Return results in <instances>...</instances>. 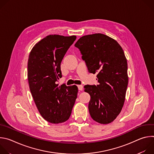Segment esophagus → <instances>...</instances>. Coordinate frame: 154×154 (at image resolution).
<instances>
[{"label":"esophagus","mask_w":154,"mask_h":154,"mask_svg":"<svg viewBox=\"0 0 154 154\" xmlns=\"http://www.w3.org/2000/svg\"><path fill=\"white\" fill-rule=\"evenodd\" d=\"M78 88L80 91H82L83 90V86L82 85H78Z\"/></svg>","instance_id":"obj_1"}]
</instances>
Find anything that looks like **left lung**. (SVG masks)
Segmentation results:
<instances>
[{
    "label": "left lung",
    "instance_id": "1",
    "mask_svg": "<svg viewBox=\"0 0 154 154\" xmlns=\"http://www.w3.org/2000/svg\"><path fill=\"white\" fill-rule=\"evenodd\" d=\"M90 73H97L98 85H85L90 95L88 109L95 121L107 124L121 113L128 85L127 62L114 39L102 33L81 37L75 44Z\"/></svg>",
    "mask_w": 154,
    "mask_h": 154
}]
</instances>
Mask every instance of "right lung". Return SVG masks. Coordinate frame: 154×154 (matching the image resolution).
I'll list each match as a JSON object with an SVG mask.
<instances>
[{"label": "right lung", "instance_id": "1", "mask_svg": "<svg viewBox=\"0 0 154 154\" xmlns=\"http://www.w3.org/2000/svg\"><path fill=\"white\" fill-rule=\"evenodd\" d=\"M76 36L50 35L33 46L28 60L27 77L35 103L42 117L52 124L66 121L77 97L76 85L58 86L60 64Z\"/></svg>", "mask_w": 154, "mask_h": 154}]
</instances>
